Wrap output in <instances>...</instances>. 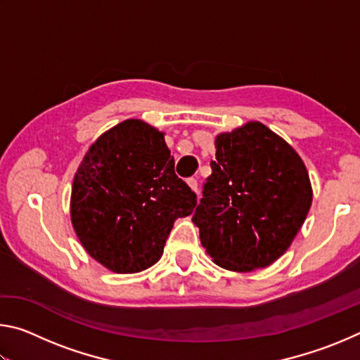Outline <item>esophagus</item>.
Here are the masks:
<instances>
[{
  "mask_svg": "<svg viewBox=\"0 0 360 360\" xmlns=\"http://www.w3.org/2000/svg\"><path fill=\"white\" fill-rule=\"evenodd\" d=\"M187 186L191 187L192 191H197V186H198V184H197V179H193V178H188V179H187Z\"/></svg>",
  "mask_w": 360,
  "mask_h": 360,
  "instance_id": "34e87169",
  "label": "esophagus"
}]
</instances>
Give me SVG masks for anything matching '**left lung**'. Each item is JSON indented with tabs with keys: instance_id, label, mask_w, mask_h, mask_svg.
Returning a JSON list of instances; mask_svg holds the SVG:
<instances>
[{
	"instance_id": "8db88e82",
	"label": "left lung",
	"mask_w": 360,
	"mask_h": 360,
	"mask_svg": "<svg viewBox=\"0 0 360 360\" xmlns=\"http://www.w3.org/2000/svg\"><path fill=\"white\" fill-rule=\"evenodd\" d=\"M216 160L192 222L216 265L248 273L288 251L313 202L297 150L257 120L219 133Z\"/></svg>"
}]
</instances>
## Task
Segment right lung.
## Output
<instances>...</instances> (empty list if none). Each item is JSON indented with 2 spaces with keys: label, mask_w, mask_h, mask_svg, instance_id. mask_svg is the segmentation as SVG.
<instances>
[{
  "label": "right lung",
  "mask_w": 360,
  "mask_h": 360,
  "mask_svg": "<svg viewBox=\"0 0 360 360\" xmlns=\"http://www.w3.org/2000/svg\"><path fill=\"white\" fill-rule=\"evenodd\" d=\"M195 205V193L174 173L165 133L127 119L85 152L70 214L90 257L114 273H138L158 262L174 221Z\"/></svg>",
  "instance_id": "add662e5"
}]
</instances>
